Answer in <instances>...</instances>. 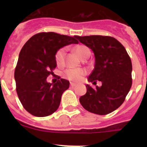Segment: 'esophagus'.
Returning a JSON list of instances; mask_svg holds the SVG:
<instances>
[{
    "instance_id": "obj_1",
    "label": "esophagus",
    "mask_w": 147,
    "mask_h": 147,
    "mask_svg": "<svg viewBox=\"0 0 147 147\" xmlns=\"http://www.w3.org/2000/svg\"><path fill=\"white\" fill-rule=\"evenodd\" d=\"M70 85H71V87H75V86H76V84H75V83H72V82H71V84H70Z\"/></svg>"
}]
</instances>
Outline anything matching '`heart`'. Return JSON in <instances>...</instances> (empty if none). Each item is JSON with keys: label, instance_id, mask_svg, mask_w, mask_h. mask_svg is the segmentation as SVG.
I'll return each mask as SVG.
<instances>
[{"label": "heart", "instance_id": "heart-1", "mask_svg": "<svg viewBox=\"0 0 147 147\" xmlns=\"http://www.w3.org/2000/svg\"><path fill=\"white\" fill-rule=\"evenodd\" d=\"M75 52L77 55L84 59L86 57H89L90 54V51L87 47L86 45H78L74 48ZM65 48H61L56 52L55 54V62L58 66H62L65 63ZM86 74L85 70L82 68H78V69H73L68 68L64 71V76L67 79L74 82L80 81L84 75Z\"/></svg>", "mask_w": 147, "mask_h": 147}]
</instances>
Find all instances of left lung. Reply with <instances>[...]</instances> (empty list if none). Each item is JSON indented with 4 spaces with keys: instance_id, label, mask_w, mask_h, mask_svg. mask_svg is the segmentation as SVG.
Here are the masks:
<instances>
[{
    "instance_id": "1",
    "label": "left lung",
    "mask_w": 147,
    "mask_h": 147,
    "mask_svg": "<svg viewBox=\"0 0 147 147\" xmlns=\"http://www.w3.org/2000/svg\"><path fill=\"white\" fill-rule=\"evenodd\" d=\"M74 37L94 53V69L88 81L102 83L96 89L87 85V93L80 97V103L93 113H110L123 104L132 86V67L129 54L114 37L102 35Z\"/></svg>"
}]
</instances>
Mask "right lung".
I'll use <instances>...</instances> for the list:
<instances>
[{
	"instance_id": "right-lung-1",
	"label": "right lung",
	"mask_w": 147,
	"mask_h": 147,
	"mask_svg": "<svg viewBox=\"0 0 147 147\" xmlns=\"http://www.w3.org/2000/svg\"><path fill=\"white\" fill-rule=\"evenodd\" d=\"M72 43H78L74 37L41 32L32 36L22 48L15 71L16 91L23 107L30 114L45 117L59 107L62 93L69 88V81L60 79L52 85L46 79L57 67L56 52Z\"/></svg>"
}]
</instances>
